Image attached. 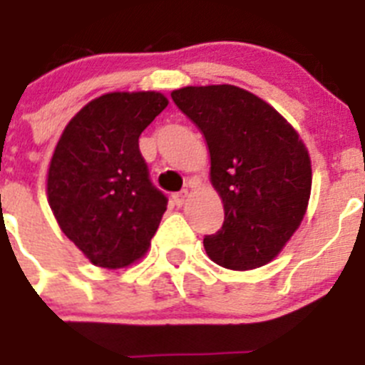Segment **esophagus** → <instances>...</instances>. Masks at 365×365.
<instances>
[{
	"mask_svg": "<svg viewBox=\"0 0 365 365\" xmlns=\"http://www.w3.org/2000/svg\"><path fill=\"white\" fill-rule=\"evenodd\" d=\"M187 196H189V190L183 189V190H180V192H175V195H173V202H175V205L182 207L183 203H185Z\"/></svg>",
	"mask_w": 365,
	"mask_h": 365,
	"instance_id": "34e87169",
	"label": "esophagus"
}]
</instances>
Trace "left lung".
Returning <instances> with one entry per match:
<instances>
[{"mask_svg": "<svg viewBox=\"0 0 365 365\" xmlns=\"http://www.w3.org/2000/svg\"><path fill=\"white\" fill-rule=\"evenodd\" d=\"M173 101L205 136L223 225L203 238L212 262L249 271L271 262L304 220L311 160L297 130L235 85L183 87Z\"/></svg>", "mask_w": 365, "mask_h": 365, "instance_id": "1", "label": "left lung"}]
</instances>
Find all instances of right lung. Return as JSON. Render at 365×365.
I'll return each instance as SVG.
<instances>
[{
  "instance_id": "right-lung-1",
  "label": "right lung",
  "mask_w": 365,
  "mask_h": 365,
  "mask_svg": "<svg viewBox=\"0 0 365 365\" xmlns=\"http://www.w3.org/2000/svg\"><path fill=\"white\" fill-rule=\"evenodd\" d=\"M160 93H110L68 121L48 167V205L61 231L98 267L142 258L167 209L150 182L140 134L167 107Z\"/></svg>"
}]
</instances>
